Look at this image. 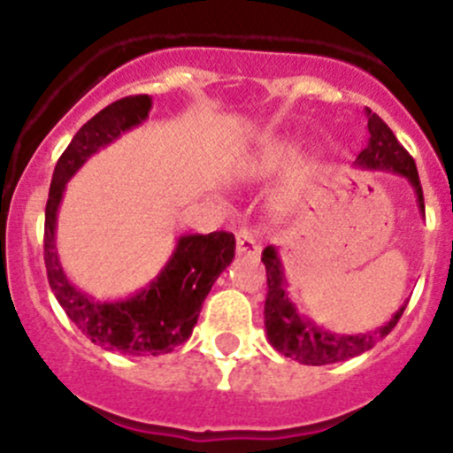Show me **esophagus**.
<instances>
[{"label": "esophagus", "mask_w": 453, "mask_h": 453, "mask_svg": "<svg viewBox=\"0 0 453 453\" xmlns=\"http://www.w3.org/2000/svg\"><path fill=\"white\" fill-rule=\"evenodd\" d=\"M236 254L239 256H258L260 254V245L256 241V236L248 230H239L236 232Z\"/></svg>", "instance_id": "obj_1"}]
</instances>
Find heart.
<instances>
[{
	"mask_svg": "<svg viewBox=\"0 0 453 453\" xmlns=\"http://www.w3.org/2000/svg\"><path fill=\"white\" fill-rule=\"evenodd\" d=\"M282 155H285V150H282V149H276V150H269V153L267 155H265V157L263 159H260V162L258 164H256V171H267V168H272L273 166V164H276L278 162V159H280L282 157Z\"/></svg>",
	"mask_w": 453,
	"mask_h": 453,
	"instance_id": "heart-1",
	"label": "heart"
}]
</instances>
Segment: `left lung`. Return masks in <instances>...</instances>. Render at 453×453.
<instances>
[{
    "label": "left lung",
    "instance_id": "8db88e82",
    "mask_svg": "<svg viewBox=\"0 0 453 453\" xmlns=\"http://www.w3.org/2000/svg\"><path fill=\"white\" fill-rule=\"evenodd\" d=\"M368 118V144L357 155V164L364 168H381L405 177L417 193L418 208L425 214V201L421 180H418L417 164L412 155L399 144L390 127L366 107ZM265 269H267V298H265V331H267L269 344L282 353L285 357L296 359L304 366H324V364L344 362V359L357 357L374 346V342L386 337L396 326L399 318L405 311V304L392 315L390 322L379 326L377 331L359 333V335H335L324 328L315 326L311 319L303 318L296 311L294 303L287 296V280L282 272L280 256L273 245L263 250Z\"/></svg>",
    "mask_w": 453,
    "mask_h": 453
}]
</instances>
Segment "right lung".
<instances>
[{
  "label": "right lung",
  "mask_w": 453,
  "mask_h": 453,
  "mask_svg": "<svg viewBox=\"0 0 453 453\" xmlns=\"http://www.w3.org/2000/svg\"><path fill=\"white\" fill-rule=\"evenodd\" d=\"M149 111V96H127L107 104L76 131L54 168L45 203L43 234V258L50 287L67 318L94 344L135 357L171 353L175 346L188 340L205 296L212 289L219 273L232 263L236 248L234 234L223 230L181 236L159 276L140 294L118 303H96L67 280L54 243L57 210L65 184L96 150L144 122Z\"/></svg>",
  "instance_id": "obj_1"
}]
</instances>
